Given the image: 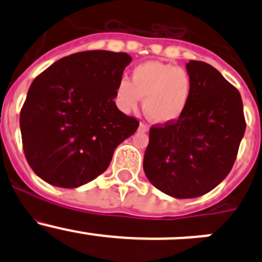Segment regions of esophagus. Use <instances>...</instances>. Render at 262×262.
Here are the masks:
<instances>
[{"mask_svg":"<svg viewBox=\"0 0 262 262\" xmlns=\"http://www.w3.org/2000/svg\"><path fill=\"white\" fill-rule=\"evenodd\" d=\"M148 126L146 125V124H143V123H141L139 124V128H138V130L139 132H142V133H146V132H148Z\"/></svg>","mask_w":262,"mask_h":262,"instance_id":"34e87169","label":"esophagus"}]
</instances>
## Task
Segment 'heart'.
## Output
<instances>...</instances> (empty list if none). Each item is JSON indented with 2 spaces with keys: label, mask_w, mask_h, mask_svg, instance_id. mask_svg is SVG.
<instances>
[{
  "label": "heart",
  "mask_w": 262,
  "mask_h": 262,
  "mask_svg": "<svg viewBox=\"0 0 262 262\" xmlns=\"http://www.w3.org/2000/svg\"><path fill=\"white\" fill-rule=\"evenodd\" d=\"M192 94V80L179 66L148 60L136 66L132 80L123 78L115 90V101L123 112L136 109L143 100V112L155 124L178 121L186 112Z\"/></svg>",
  "instance_id": "obj_1"
}]
</instances>
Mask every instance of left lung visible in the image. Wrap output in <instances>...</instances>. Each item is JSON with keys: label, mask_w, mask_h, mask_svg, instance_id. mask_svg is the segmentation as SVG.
I'll return each mask as SVG.
<instances>
[{"label": "left lung", "mask_w": 262, "mask_h": 262, "mask_svg": "<svg viewBox=\"0 0 262 262\" xmlns=\"http://www.w3.org/2000/svg\"><path fill=\"white\" fill-rule=\"evenodd\" d=\"M192 94L178 121L149 129L143 170L160 191L178 199L202 196L233 167L246 123L241 95L219 71L190 60Z\"/></svg>", "instance_id": "1"}]
</instances>
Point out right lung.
<instances>
[{"label": "right lung", "instance_id": "obj_1", "mask_svg": "<svg viewBox=\"0 0 262 262\" xmlns=\"http://www.w3.org/2000/svg\"><path fill=\"white\" fill-rule=\"evenodd\" d=\"M126 53L90 50L53 63L31 83L20 113L24 153L53 186L73 189L101 175L139 123L116 107Z\"/></svg>", "mask_w": 262, "mask_h": 262}]
</instances>
